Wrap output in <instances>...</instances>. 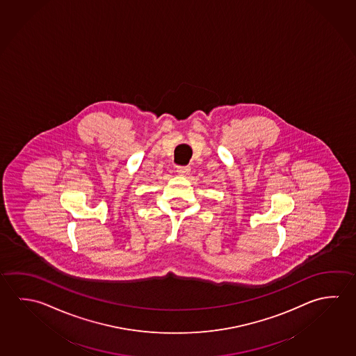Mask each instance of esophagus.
Returning <instances> with one entry per match:
<instances>
[{"label": "esophagus", "instance_id": "esophagus-1", "mask_svg": "<svg viewBox=\"0 0 356 356\" xmlns=\"http://www.w3.org/2000/svg\"><path fill=\"white\" fill-rule=\"evenodd\" d=\"M190 171H191V168L190 166H177V169H176V172L177 174H180V175H188L190 174Z\"/></svg>", "mask_w": 356, "mask_h": 356}]
</instances>
